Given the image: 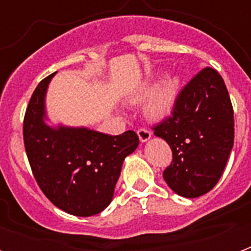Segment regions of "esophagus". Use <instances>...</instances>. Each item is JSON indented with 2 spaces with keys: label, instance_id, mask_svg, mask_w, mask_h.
<instances>
[{
  "label": "esophagus",
  "instance_id": "esophagus-1",
  "mask_svg": "<svg viewBox=\"0 0 251 251\" xmlns=\"http://www.w3.org/2000/svg\"><path fill=\"white\" fill-rule=\"evenodd\" d=\"M137 134H138V138H140V141L141 142H147L151 140V137H152V133L147 129H140V130L137 131Z\"/></svg>",
  "mask_w": 251,
  "mask_h": 251
}]
</instances>
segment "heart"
Instances as JSON below:
<instances>
[{"label":"heart","mask_w":251,"mask_h":251,"mask_svg":"<svg viewBox=\"0 0 251 251\" xmlns=\"http://www.w3.org/2000/svg\"><path fill=\"white\" fill-rule=\"evenodd\" d=\"M149 94V98L144 104V114L151 121H163L174 113L180 93V79L175 75H167L152 87L147 84L137 93L127 98L131 103H137Z\"/></svg>","instance_id":"1"}]
</instances>
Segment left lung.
Segmentation results:
<instances>
[{
  "instance_id": "obj_1",
  "label": "left lung",
  "mask_w": 251,
  "mask_h": 251,
  "mask_svg": "<svg viewBox=\"0 0 251 251\" xmlns=\"http://www.w3.org/2000/svg\"><path fill=\"white\" fill-rule=\"evenodd\" d=\"M172 149L164 180L175 194L199 198L215 187L234 145V111L226 84L203 68L177 97L172 117L154 127Z\"/></svg>"
}]
</instances>
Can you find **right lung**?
Segmentation results:
<instances>
[{
	"label": "right lung",
	"instance_id": "obj_1",
	"mask_svg": "<svg viewBox=\"0 0 251 251\" xmlns=\"http://www.w3.org/2000/svg\"><path fill=\"white\" fill-rule=\"evenodd\" d=\"M56 72L33 91L24 118V144L37 184L52 204L75 216H93L113 200L122 164L138 147L127 130L110 136L84 126L53 125L46 107Z\"/></svg>",
	"mask_w": 251,
	"mask_h": 251
}]
</instances>
